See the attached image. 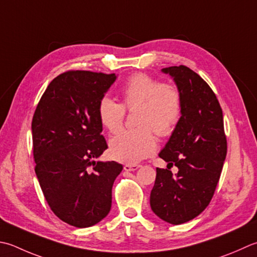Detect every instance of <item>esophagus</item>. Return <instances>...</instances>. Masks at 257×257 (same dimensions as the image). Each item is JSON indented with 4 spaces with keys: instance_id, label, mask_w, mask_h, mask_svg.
Segmentation results:
<instances>
[{
    "instance_id": "1",
    "label": "esophagus",
    "mask_w": 257,
    "mask_h": 257,
    "mask_svg": "<svg viewBox=\"0 0 257 257\" xmlns=\"http://www.w3.org/2000/svg\"><path fill=\"white\" fill-rule=\"evenodd\" d=\"M139 167V165H124L123 169L125 172H135V170H137Z\"/></svg>"
}]
</instances>
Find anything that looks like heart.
Here are the masks:
<instances>
[{
	"instance_id": "obj_1",
	"label": "heart",
	"mask_w": 257,
	"mask_h": 257,
	"mask_svg": "<svg viewBox=\"0 0 257 257\" xmlns=\"http://www.w3.org/2000/svg\"><path fill=\"white\" fill-rule=\"evenodd\" d=\"M124 108L137 109L136 129L121 130L110 139V156L120 163L137 164L156 149L154 132L168 136L177 125L182 112V98L177 88L160 84L144 73H136L125 80L121 88V104L104 97L98 105L99 119L109 132L121 127Z\"/></svg>"
}]
</instances>
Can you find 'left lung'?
I'll return each mask as SVG.
<instances>
[{
	"instance_id": "left-lung-1",
	"label": "left lung",
	"mask_w": 257,
	"mask_h": 257,
	"mask_svg": "<svg viewBox=\"0 0 257 257\" xmlns=\"http://www.w3.org/2000/svg\"><path fill=\"white\" fill-rule=\"evenodd\" d=\"M169 74L182 98L179 121L159 153L175 176L157 168L150 207L165 222L179 225L207 207L227 153L223 111L213 90L193 70L179 65L162 69Z\"/></svg>"
}]
</instances>
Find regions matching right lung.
<instances>
[{
  "mask_svg": "<svg viewBox=\"0 0 257 257\" xmlns=\"http://www.w3.org/2000/svg\"><path fill=\"white\" fill-rule=\"evenodd\" d=\"M117 75L69 71L48 85L32 119L35 174L58 217L90 227L111 208L115 162H95L108 148L98 105Z\"/></svg>",
  "mask_w": 257,
  "mask_h": 257,
  "instance_id": "right-lung-1",
  "label": "right lung"
}]
</instances>
